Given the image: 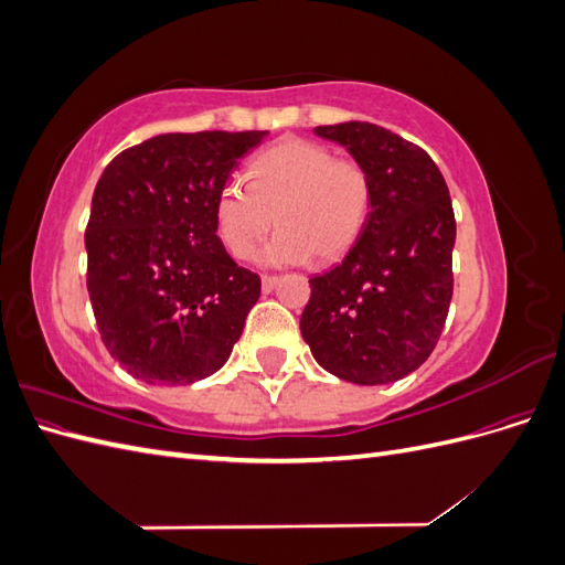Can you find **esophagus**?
<instances>
[{
	"mask_svg": "<svg viewBox=\"0 0 565 565\" xmlns=\"http://www.w3.org/2000/svg\"><path fill=\"white\" fill-rule=\"evenodd\" d=\"M278 282H280L278 276H262V289H264V292H273Z\"/></svg>",
	"mask_w": 565,
	"mask_h": 565,
	"instance_id": "1",
	"label": "esophagus"
}]
</instances>
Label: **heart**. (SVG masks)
<instances>
[{
  "label": "heart",
  "instance_id": "heart-1",
  "mask_svg": "<svg viewBox=\"0 0 565 565\" xmlns=\"http://www.w3.org/2000/svg\"><path fill=\"white\" fill-rule=\"evenodd\" d=\"M249 179H231L216 195L214 216L224 247L243 259L273 226L280 231L256 259L282 266L334 262L363 235L372 212V179L351 158L301 136L266 148Z\"/></svg>",
  "mask_w": 565,
  "mask_h": 565
}]
</instances>
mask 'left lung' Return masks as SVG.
<instances>
[{"mask_svg":"<svg viewBox=\"0 0 565 565\" xmlns=\"http://www.w3.org/2000/svg\"><path fill=\"white\" fill-rule=\"evenodd\" d=\"M372 179V212L344 262L311 278L301 337L316 361L353 384L415 372L438 344L452 299L455 212L426 152L370 122L316 127Z\"/></svg>","mask_w":565,"mask_h":565,"instance_id":"8db88e82","label":"left lung"}]
</instances>
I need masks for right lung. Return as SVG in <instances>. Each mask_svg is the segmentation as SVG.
Masks as SVG:
<instances>
[{
	"label": "right lung",
	"mask_w": 565,
	"mask_h": 565,
	"mask_svg": "<svg viewBox=\"0 0 565 565\" xmlns=\"http://www.w3.org/2000/svg\"><path fill=\"white\" fill-rule=\"evenodd\" d=\"M264 131L160 134L100 174L84 245L100 339L146 384H193L228 361L262 278L216 235L214 204Z\"/></svg>",
	"instance_id": "right-lung-1"
}]
</instances>
